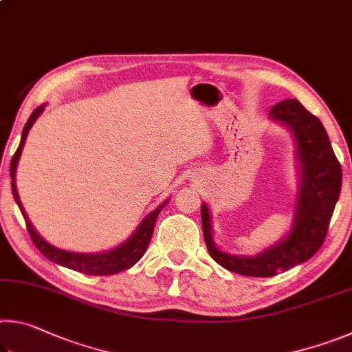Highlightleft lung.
<instances>
[{"mask_svg": "<svg viewBox=\"0 0 352 352\" xmlns=\"http://www.w3.org/2000/svg\"><path fill=\"white\" fill-rule=\"evenodd\" d=\"M269 116L290 130L296 144L300 188L290 233L256 256L225 253L212 241L210 208L201 204V226L211 258L223 269L243 276L270 278L311 259L323 245L342 189L340 163L320 119L296 99L272 107Z\"/></svg>", "mask_w": 352, "mask_h": 352, "instance_id": "8db88e82", "label": "left lung"}]
</instances>
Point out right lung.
<instances>
[{"label": "right lung", "instance_id": "right-lung-1", "mask_svg": "<svg viewBox=\"0 0 352 352\" xmlns=\"http://www.w3.org/2000/svg\"><path fill=\"white\" fill-rule=\"evenodd\" d=\"M43 109H45V104L37 107V109L32 111V115L29 116L26 126H25V129H23L20 146H19V148H16V152L14 157H12V162H10L12 192H14V199L16 201V205H19L23 217H25V220H26V228L29 231V236H31V239L35 243V247H37L41 252V254H45L47 259L56 262V264H58V265L67 267V269L85 273V275L105 276V275H115V273L130 269V267H133L136 262L142 258V254L146 253L148 243H151V239H152L153 226H155V222H157L158 214L163 210L164 205H168L169 199L164 200L158 208H155L151 214H147V216L142 219V222L138 225V228L135 230V233L130 236L127 241H124L121 245L109 250V252L96 253V254L94 253L93 254L91 253H88V254L87 253H74V252H67V250H60L54 245H51V243H47L43 237H41L37 231H35L34 225L31 223V220H29L25 208H23L21 201H20L19 190H16V184H15L16 164H19L23 146H25V142H26V136L29 133V130H31V127L34 126V122L37 121V118L41 115Z\"/></svg>", "mask_w": 352, "mask_h": 352}]
</instances>
